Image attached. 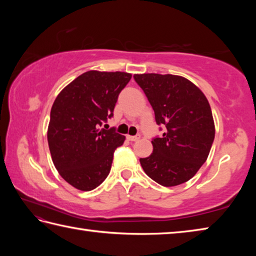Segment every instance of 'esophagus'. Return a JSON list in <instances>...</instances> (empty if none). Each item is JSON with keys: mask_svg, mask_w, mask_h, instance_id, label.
I'll return each mask as SVG.
<instances>
[{"mask_svg": "<svg viewBox=\"0 0 256 256\" xmlns=\"http://www.w3.org/2000/svg\"><path fill=\"white\" fill-rule=\"evenodd\" d=\"M138 138H140V136H128V140L132 141V142L138 141Z\"/></svg>", "mask_w": 256, "mask_h": 256, "instance_id": "obj_1", "label": "esophagus"}]
</instances>
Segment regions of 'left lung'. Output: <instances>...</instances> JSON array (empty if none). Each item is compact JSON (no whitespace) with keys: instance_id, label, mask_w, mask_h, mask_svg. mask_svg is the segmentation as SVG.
<instances>
[{"instance_id":"8db88e82","label":"left lung","mask_w":256,"mask_h":256,"mask_svg":"<svg viewBox=\"0 0 256 256\" xmlns=\"http://www.w3.org/2000/svg\"><path fill=\"white\" fill-rule=\"evenodd\" d=\"M133 78L152 106L156 123L164 128L162 136L151 141L152 154L140 158L141 166L160 185L183 184L206 162L214 144V123L209 102L183 76L144 73Z\"/></svg>"}]
</instances>
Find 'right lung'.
Here are the masks:
<instances>
[{
  "instance_id": "add662e5",
  "label": "right lung",
  "mask_w": 256,
  "mask_h": 256,
  "mask_svg": "<svg viewBox=\"0 0 256 256\" xmlns=\"http://www.w3.org/2000/svg\"><path fill=\"white\" fill-rule=\"evenodd\" d=\"M131 78L125 72L88 71L56 97L47 140L55 168L73 188L92 190L110 174L114 151L125 136L115 128L100 126L112 118L118 94Z\"/></svg>"
}]
</instances>
